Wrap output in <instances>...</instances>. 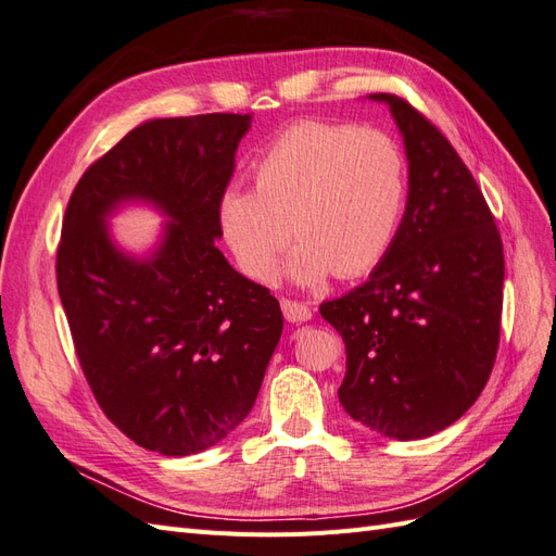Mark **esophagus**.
<instances>
[{
    "mask_svg": "<svg viewBox=\"0 0 556 556\" xmlns=\"http://www.w3.org/2000/svg\"><path fill=\"white\" fill-rule=\"evenodd\" d=\"M281 312H283V317H287L293 324H301V321L312 319L309 305H305L301 301H291V298H281Z\"/></svg>",
    "mask_w": 556,
    "mask_h": 556,
    "instance_id": "esophagus-1",
    "label": "esophagus"
}]
</instances>
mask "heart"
<instances>
[{
  "label": "heart",
  "instance_id": "heart-1",
  "mask_svg": "<svg viewBox=\"0 0 556 556\" xmlns=\"http://www.w3.org/2000/svg\"><path fill=\"white\" fill-rule=\"evenodd\" d=\"M255 188L220 194L218 223L241 273L275 277L287 241L301 237L287 275L317 283L326 275L374 269L400 230L408 199L402 142L371 126L303 119L267 142L253 164Z\"/></svg>",
  "mask_w": 556,
  "mask_h": 556
}]
</instances>
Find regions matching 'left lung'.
Returning <instances> with one entry per match:
<instances>
[{
    "instance_id": "1",
    "label": "left lung",
    "mask_w": 556,
    "mask_h": 556,
    "mask_svg": "<svg viewBox=\"0 0 556 556\" xmlns=\"http://www.w3.org/2000/svg\"><path fill=\"white\" fill-rule=\"evenodd\" d=\"M388 103L408 156V202L362 287L321 303L343 336L348 414L400 441L441 432L477 402L501 343L503 241L475 176L420 110Z\"/></svg>"
}]
</instances>
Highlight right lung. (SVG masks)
Here are the masks:
<instances>
[{
	"label": "right lung",
	"mask_w": 556,
	"mask_h": 556,
	"mask_svg": "<svg viewBox=\"0 0 556 556\" xmlns=\"http://www.w3.org/2000/svg\"><path fill=\"white\" fill-rule=\"evenodd\" d=\"M251 115L152 119L96 160L70 197L55 281L79 366L138 446L192 455L249 416L279 343V301L216 249L220 194ZM146 198L172 218L150 260L124 256L104 216Z\"/></svg>",
	"instance_id": "add662e5"
}]
</instances>
